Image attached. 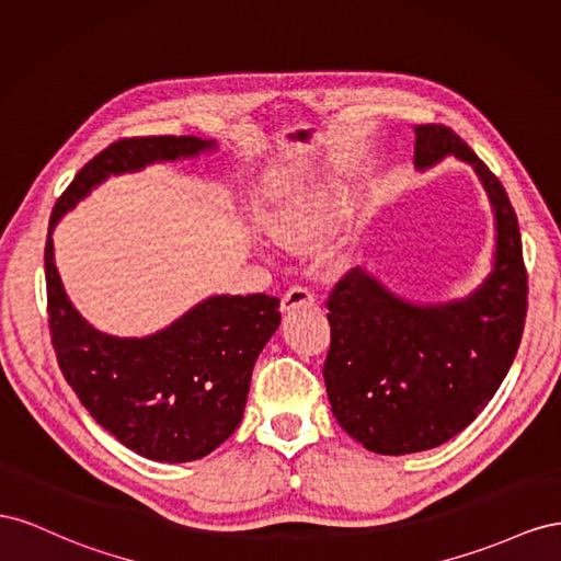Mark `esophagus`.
I'll list each match as a JSON object with an SVG mask.
<instances>
[{
    "mask_svg": "<svg viewBox=\"0 0 561 561\" xmlns=\"http://www.w3.org/2000/svg\"><path fill=\"white\" fill-rule=\"evenodd\" d=\"M302 306H314V294L308 289L306 284L289 286V291H286L282 298V310L289 312V310H296Z\"/></svg>",
    "mask_w": 561,
    "mask_h": 561,
    "instance_id": "34e87169",
    "label": "esophagus"
}]
</instances>
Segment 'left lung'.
I'll use <instances>...</instances> for the list:
<instances>
[{"label":"left lung","mask_w":561,"mask_h":561,"mask_svg":"<svg viewBox=\"0 0 561 561\" xmlns=\"http://www.w3.org/2000/svg\"><path fill=\"white\" fill-rule=\"evenodd\" d=\"M446 154L474 164L491 197L499 226L491 277L466 300L421 308L350 270L327 298L331 411L352 439L382 456L435 449L477 419L510 371L529 308L519 222L505 187L449 126H415V167Z\"/></svg>","instance_id":"obj_1"}]
</instances>
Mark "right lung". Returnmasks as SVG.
I'll return each mask as SVG.
<instances>
[{
    "instance_id": "1",
    "label": "right lung",
    "mask_w": 561,
    "mask_h": 561,
    "mask_svg": "<svg viewBox=\"0 0 561 561\" xmlns=\"http://www.w3.org/2000/svg\"><path fill=\"white\" fill-rule=\"evenodd\" d=\"M211 146L195 136L112 142L58 197L44 247L46 312L60 371L95 423L150 460H197L242 423L253 364L279 327V298L214 296L148 339H112L91 329L70 306L54 265L51 230L110 173L190 157Z\"/></svg>"
}]
</instances>
